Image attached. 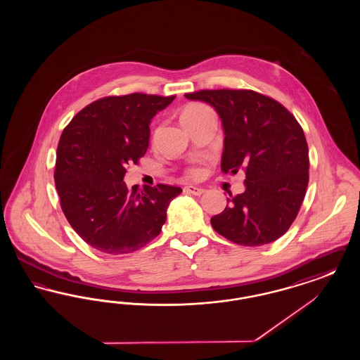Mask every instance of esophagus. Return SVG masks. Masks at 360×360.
<instances>
[{
    "label": "esophagus",
    "mask_w": 360,
    "mask_h": 360,
    "mask_svg": "<svg viewBox=\"0 0 360 360\" xmlns=\"http://www.w3.org/2000/svg\"><path fill=\"white\" fill-rule=\"evenodd\" d=\"M184 190L188 193V194H193V195H201V194L205 193V188H197V186H191V185L185 186Z\"/></svg>",
    "instance_id": "obj_1"
}]
</instances>
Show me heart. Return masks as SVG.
<instances>
[{
	"mask_svg": "<svg viewBox=\"0 0 360 360\" xmlns=\"http://www.w3.org/2000/svg\"><path fill=\"white\" fill-rule=\"evenodd\" d=\"M209 115H213V110L205 105L201 103H191L185 106V109L182 110L181 115V121L182 124H188V122H194V121L201 120ZM190 175H197L198 174V169L193 167L188 170Z\"/></svg>",
	"mask_w": 360,
	"mask_h": 360,
	"instance_id": "heart-1",
	"label": "heart"
}]
</instances>
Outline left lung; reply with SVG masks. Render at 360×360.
Listing matches in <instances>:
<instances>
[{
    "mask_svg": "<svg viewBox=\"0 0 360 360\" xmlns=\"http://www.w3.org/2000/svg\"><path fill=\"white\" fill-rule=\"evenodd\" d=\"M188 100L212 105L224 128L221 172H245V191L232 197L213 229L240 245L273 243L288 232L309 182V150L295 117L274 98L245 89L200 90Z\"/></svg>",
    "mask_w": 360,
    "mask_h": 360,
    "instance_id": "left-lung-1",
    "label": "left lung"
}]
</instances>
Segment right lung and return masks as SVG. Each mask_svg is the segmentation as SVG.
Returning <instances> with one entry per match:
<instances>
[{"label":"right lung","instance_id":"obj_1","mask_svg":"<svg viewBox=\"0 0 360 360\" xmlns=\"http://www.w3.org/2000/svg\"><path fill=\"white\" fill-rule=\"evenodd\" d=\"M175 96L132 93L89 103L63 129L56 150L55 188L72 229L93 248L129 254L155 239L182 188L159 184L127 188V167L150 143V122Z\"/></svg>","mask_w":360,"mask_h":360}]
</instances>
